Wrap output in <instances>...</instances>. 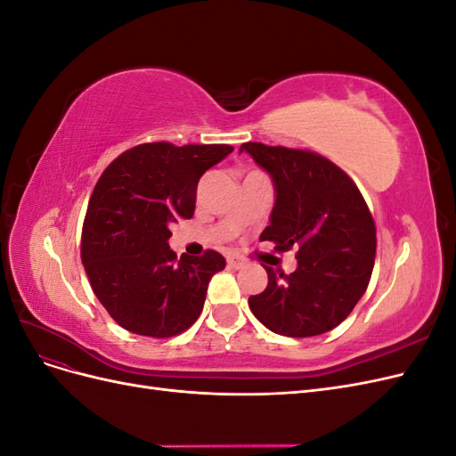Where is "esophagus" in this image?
<instances>
[{"label":"esophagus","instance_id":"34e87169","mask_svg":"<svg viewBox=\"0 0 456 456\" xmlns=\"http://www.w3.org/2000/svg\"><path fill=\"white\" fill-rule=\"evenodd\" d=\"M247 265V262L245 260H241V258H236V256H228V266L230 268H243Z\"/></svg>","mask_w":456,"mask_h":456}]
</instances>
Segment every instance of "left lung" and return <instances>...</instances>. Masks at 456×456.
I'll return each instance as SVG.
<instances>
[{
	"label": "left lung",
	"instance_id": "8db88e82",
	"mask_svg": "<svg viewBox=\"0 0 456 456\" xmlns=\"http://www.w3.org/2000/svg\"><path fill=\"white\" fill-rule=\"evenodd\" d=\"M273 183L270 226L260 241L275 251L297 249V270L265 266L268 285L249 297L256 320L283 337H315L340 325L369 285L377 228L352 178L333 161L308 150L245 142Z\"/></svg>",
	"mask_w": 456,
	"mask_h": 456
}]
</instances>
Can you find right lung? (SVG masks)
Returning a JSON list of instances; mask_svg holds the SVG:
<instances>
[{
    "label": "right lung",
    "mask_w": 456,
    "mask_h": 456,
    "mask_svg": "<svg viewBox=\"0 0 456 456\" xmlns=\"http://www.w3.org/2000/svg\"><path fill=\"white\" fill-rule=\"evenodd\" d=\"M228 144H139L108 165L89 200L81 262L96 298L134 335L167 338L200 317L216 251L176 260L169 226L191 218L201 175L232 154Z\"/></svg>",
    "instance_id": "add662e5"
}]
</instances>
